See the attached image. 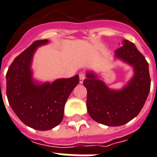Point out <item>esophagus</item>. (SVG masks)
Masks as SVG:
<instances>
[{
	"label": "esophagus",
	"instance_id": "esophagus-1",
	"mask_svg": "<svg viewBox=\"0 0 157 157\" xmlns=\"http://www.w3.org/2000/svg\"><path fill=\"white\" fill-rule=\"evenodd\" d=\"M84 78H85V74L83 73V72H81L79 74V83H83Z\"/></svg>",
	"mask_w": 157,
	"mask_h": 157
}]
</instances>
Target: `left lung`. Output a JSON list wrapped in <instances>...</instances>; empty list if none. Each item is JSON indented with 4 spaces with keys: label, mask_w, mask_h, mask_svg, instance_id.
Returning <instances> with one entry per match:
<instances>
[{
    "label": "left lung",
    "mask_w": 157,
    "mask_h": 157,
    "mask_svg": "<svg viewBox=\"0 0 157 157\" xmlns=\"http://www.w3.org/2000/svg\"><path fill=\"white\" fill-rule=\"evenodd\" d=\"M115 56L129 63L134 76L121 90L108 88L95 74L88 72L83 85L87 88V109L94 121L109 127L126 124L138 115L151 88L149 66L136 45L124 40Z\"/></svg>",
    "instance_id": "8db88e82"
}]
</instances>
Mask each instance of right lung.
I'll return each mask as SVG.
<instances>
[{"label":"right lung","mask_w":157,"mask_h":157,"mask_svg":"<svg viewBox=\"0 0 157 157\" xmlns=\"http://www.w3.org/2000/svg\"><path fill=\"white\" fill-rule=\"evenodd\" d=\"M47 43V40L35 41L14 59L6 73V96L12 110L21 122L40 131L62 122L66 101L79 83L77 74L52 83H35L30 69L33 55L37 47Z\"/></svg>","instance_id":"add662e5"}]
</instances>
